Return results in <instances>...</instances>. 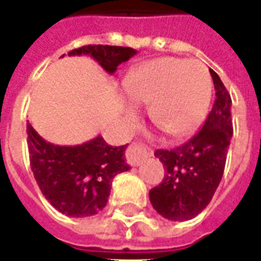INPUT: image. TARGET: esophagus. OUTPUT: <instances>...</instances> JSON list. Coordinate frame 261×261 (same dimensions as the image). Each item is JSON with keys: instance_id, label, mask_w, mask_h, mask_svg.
Here are the masks:
<instances>
[{"instance_id": "1", "label": "esophagus", "mask_w": 261, "mask_h": 261, "mask_svg": "<svg viewBox=\"0 0 261 261\" xmlns=\"http://www.w3.org/2000/svg\"><path fill=\"white\" fill-rule=\"evenodd\" d=\"M148 156L147 148L140 143H131L130 147L127 148L125 159L131 166H139L140 163Z\"/></svg>"}]
</instances>
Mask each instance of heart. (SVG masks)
Instances as JSON below:
<instances>
[{
    "mask_svg": "<svg viewBox=\"0 0 261 261\" xmlns=\"http://www.w3.org/2000/svg\"><path fill=\"white\" fill-rule=\"evenodd\" d=\"M134 102L148 106L151 122L172 137L192 133L205 118L212 81L201 62L159 58L134 69L124 82ZM134 115V111H130Z\"/></svg>",
    "mask_w": 261,
    "mask_h": 261,
    "instance_id": "b5f03b06",
    "label": "heart"
}]
</instances>
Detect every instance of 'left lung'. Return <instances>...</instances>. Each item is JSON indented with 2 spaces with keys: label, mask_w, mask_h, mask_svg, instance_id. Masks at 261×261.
<instances>
[{
  "label": "left lung",
  "mask_w": 261,
  "mask_h": 261,
  "mask_svg": "<svg viewBox=\"0 0 261 261\" xmlns=\"http://www.w3.org/2000/svg\"><path fill=\"white\" fill-rule=\"evenodd\" d=\"M215 102L202 128L185 144L156 150L163 163V182L148 192L153 208L166 220L188 221L208 206L224 173L232 137L231 96L220 76L210 69Z\"/></svg>",
  "instance_id": "obj_1"
}]
</instances>
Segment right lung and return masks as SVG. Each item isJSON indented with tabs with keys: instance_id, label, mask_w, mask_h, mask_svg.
Listing matches in <instances>:
<instances>
[{
	"instance_id": "1",
	"label": "right lung",
	"mask_w": 261,
	"mask_h": 261,
	"mask_svg": "<svg viewBox=\"0 0 261 261\" xmlns=\"http://www.w3.org/2000/svg\"><path fill=\"white\" fill-rule=\"evenodd\" d=\"M136 53L131 47L89 44L69 51V56L88 55L113 75L118 65ZM27 144L32 172L41 193L50 205L69 217L82 218L102 211L114 177L130 170L124 156L127 144L113 147L101 136L77 146H56L40 137L29 122Z\"/></svg>"
}]
</instances>
